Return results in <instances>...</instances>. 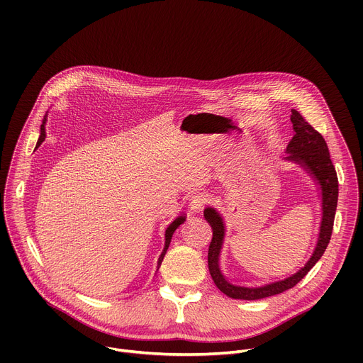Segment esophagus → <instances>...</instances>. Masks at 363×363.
<instances>
[{
	"label": "esophagus",
	"mask_w": 363,
	"mask_h": 363,
	"mask_svg": "<svg viewBox=\"0 0 363 363\" xmlns=\"http://www.w3.org/2000/svg\"><path fill=\"white\" fill-rule=\"evenodd\" d=\"M208 201H210L208 194H205L202 191H196L189 199V208L194 211H199L203 208V205L208 203Z\"/></svg>",
	"instance_id": "34e87169"
}]
</instances>
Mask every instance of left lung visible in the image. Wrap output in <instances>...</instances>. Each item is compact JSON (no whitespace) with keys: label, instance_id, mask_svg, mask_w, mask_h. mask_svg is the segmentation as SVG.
<instances>
[{"label":"left lung","instance_id":"obj_1","mask_svg":"<svg viewBox=\"0 0 363 363\" xmlns=\"http://www.w3.org/2000/svg\"><path fill=\"white\" fill-rule=\"evenodd\" d=\"M290 121L293 123L294 136L287 145L289 157L287 160L296 161L312 174L322 186V206H323V218L320 225L319 241L315 248V252L310 257V260L298 269L296 273L289 274L283 279H276L272 281L263 283H240L228 280L220 270V251L224 238V224L223 218L214 208H205L203 217L210 223L213 228V240L208 248V269L216 286L228 297L241 298V300H258L280 294L291 287H294L312 267L319 262L323 255L333 231L335 214L337 206L339 195V182L336 169L332 164L329 147L323 136L297 112L291 111Z\"/></svg>","mask_w":363,"mask_h":363}]
</instances>
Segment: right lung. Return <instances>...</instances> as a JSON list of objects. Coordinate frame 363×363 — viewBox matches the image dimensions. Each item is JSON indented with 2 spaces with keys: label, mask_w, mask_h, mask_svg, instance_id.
Returning <instances> with one entry per match:
<instances>
[{
  "label": "right lung",
  "mask_w": 363,
  "mask_h": 363,
  "mask_svg": "<svg viewBox=\"0 0 363 363\" xmlns=\"http://www.w3.org/2000/svg\"><path fill=\"white\" fill-rule=\"evenodd\" d=\"M44 123H45V118H44V121H43V125H41V135H40V138H38V142H37V146H40L41 145V142L45 139V130H44ZM185 221V217L184 216H181V217H178L168 228H167V233H165V247H164V251L161 252V257H160V260H158V269H160V266H161V263H162V260H164V257H165V252H167V250H168V247H169V242H171V238H172V234H174V231L182 224Z\"/></svg>",
  "instance_id": "right-lung-1"
}]
</instances>
